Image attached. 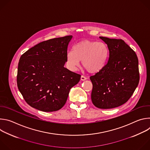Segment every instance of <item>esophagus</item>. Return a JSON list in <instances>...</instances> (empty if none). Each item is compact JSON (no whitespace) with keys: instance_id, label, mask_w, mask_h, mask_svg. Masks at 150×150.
<instances>
[{"instance_id":"esophagus-1","label":"esophagus","mask_w":150,"mask_h":150,"mask_svg":"<svg viewBox=\"0 0 150 150\" xmlns=\"http://www.w3.org/2000/svg\"><path fill=\"white\" fill-rule=\"evenodd\" d=\"M81 79L82 81H85V80H86V79H87V78L85 77V76H81Z\"/></svg>"}]
</instances>
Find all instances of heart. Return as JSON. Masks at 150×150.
Masks as SVG:
<instances>
[{"instance_id": "obj_1", "label": "heart", "mask_w": 150, "mask_h": 150, "mask_svg": "<svg viewBox=\"0 0 150 150\" xmlns=\"http://www.w3.org/2000/svg\"><path fill=\"white\" fill-rule=\"evenodd\" d=\"M109 49L106 44L89 40H83L76 43L72 50L66 56L67 64L72 71H75L82 60V65L90 73L101 72L108 63Z\"/></svg>"}]
</instances>
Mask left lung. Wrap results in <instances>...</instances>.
<instances>
[{
	"instance_id": "8db88e82",
	"label": "left lung",
	"mask_w": 150,
	"mask_h": 150,
	"mask_svg": "<svg viewBox=\"0 0 150 150\" xmlns=\"http://www.w3.org/2000/svg\"><path fill=\"white\" fill-rule=\"evenodd\" d=\"M109 49L104 68L90 76L91 100L100 109L119 107L129 100L139 81L138 59L135 52L121 39L100 37Z\"/></svg>"
}]
</instances>
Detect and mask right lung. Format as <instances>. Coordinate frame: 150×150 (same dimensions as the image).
Here are the masks:
<instances>
[{"instance_id": "right-lung-1", "label": "right lung", "mask_w": 150, "mask_h": 150, "mask_svg": "<svg viewBox=\"0 0 150 150\" xmlns=\"http://www.w3.org/2000/svg\"><path fill=\"white\" fill-rule=\"evenodd\" d=\"M72 35L40 42L21 56L17 85L25 101L38 110H59L81 75L64 67Z\"/></svg>"}]
</instances>
